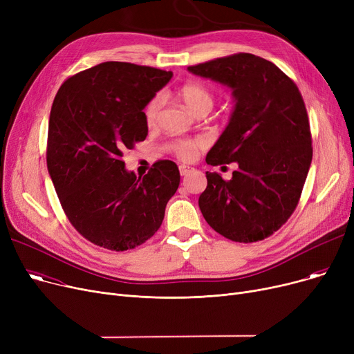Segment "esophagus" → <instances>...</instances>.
Here are the masks:
<instances>
[{
	"label": "esophagus",
	"mask_w": 354,
	"mask_h": 354,
	"mask_svg": "<svg viewBox=\"0 0 354 354\" xmlns=\"http://www.w3.org/2000/svg\"><path fill=\"white\" fill-rule=\"evenodd\" d=\"M191 171H192V167H189V166H187V165H180V166H179V172H180L182 176L188 175Z\"/></svg>",
	"instance_id": "1"
}]
</instances>
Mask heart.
<instances>
[{"mask_svg": "<svg viewBox=\"0 0 354 354\" xmlns=\"http://www.w3.org/2000/svg\"><path fill=\"white\" fill-rule=\"evenodd\" d=\"M179 97L182 103L187 106L189 111H192L194 115L201 113V111H207L209 113V110L214 107L215 97L212 95V91L207 88L205 86H202L199 83H188L185 84L179 90ZM162 97L156 96L151 102L147 103L145 107V119L147 124H153L158 120L159 111L162 109ZM202 146L201 139H194V140H176L171 145V149L183 160H189L194 158L195 152Z\"/></svg>", "mask_w": 354, "mask_h": 354, "instance_id": "1", "label": "heart"}]
</instances>
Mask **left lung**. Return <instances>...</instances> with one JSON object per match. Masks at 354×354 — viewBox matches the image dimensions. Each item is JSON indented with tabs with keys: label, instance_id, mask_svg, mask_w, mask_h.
Instances as JSON below:
<instances>
[{
	"label": "left lung",
	"instance_id": "left-lung-1",
	"mask_svg": "<svg viewBox=\"0 0 354 354\" xmlns=\"http://www.w3.org/2000/svg\"><path fill=\"white\" fill-rule=\"evenodd\" d=\"M188 71L227 86L235 103L205 160L212 166L236 162L238 169L230 180L207 172L199 209L225 238L261 241L291 216L310 169L313 149L303 97L274 63L248 53Z\"/></svg>",
	"mask_w": 354,
	"mask_h": 354
}]
</instances>
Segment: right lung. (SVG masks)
<instances>
[{
	"label": "right lung",
	"mask_w": 354,
	"mask_h": 354,
	"mask_svg": "<svg viewBox=\"0 0 354 354\" xmlns=\"http://www.w3.org/2000/svg\"><path fill=\"white\" fill-rule=\"evenodd\" d=\"M172 71L104 62L74 74L55 95L47 169L62 207L90 243L132 250L160 227L180 182L176 163L159 160L143 178L127 171V149L147 136L143 109Z\"/></svg>",
	"instance_id": "obj_1"
}]
</instances>
